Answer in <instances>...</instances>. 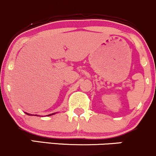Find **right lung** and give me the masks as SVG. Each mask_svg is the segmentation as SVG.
Instances as JSON below:
<instances>
[{"label":"right lung","instance_id":"1","mask_svg":"<svg viewBox=\"0 0 156 156\" xmlns=\"http://www.w3.org/2000/svg\"><path fill=\"white\" fill-rule=\"evenodd\" d=\"M26 114H28V115H30V114H29V113H26ZM50 115H51V114H50ZM50 115H48V116H50ZM52 115H53V113H52Z\"/></svg>","mask_w":156,"mask_h":156}]
</instances>
